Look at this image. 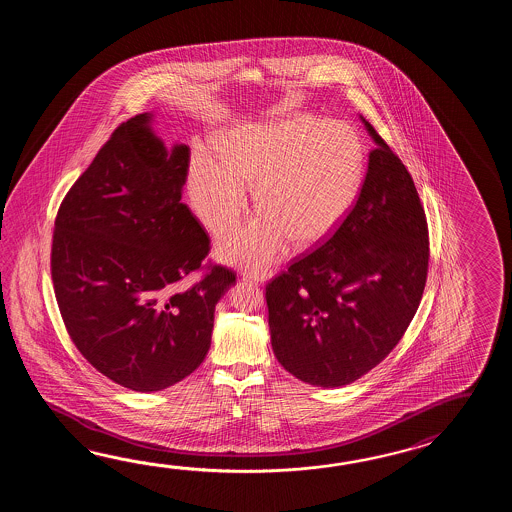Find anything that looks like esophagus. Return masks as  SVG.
Segmentation results:
<instances>
[{
  "label": "esophagus",
  "mask_w": 512,
  "mask_h": 512,
  "mask_svg": "<svg viewBox=\"0 0 512 512\" xmlns=\"http://www.w3.org/2000/svg\"><path fill=\"white\" fill-rule=\"evenodd\" d=\"M243 276L245 278H249V280H252V282L260 283V285H263L265 282H269L271 280V272L269 271H245L243 272Z\"/></svg>",
  "instance_id": "1"
}]
</instances>
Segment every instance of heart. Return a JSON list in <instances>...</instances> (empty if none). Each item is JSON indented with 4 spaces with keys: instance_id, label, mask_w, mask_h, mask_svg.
Masks as SVG:
<instances>
[{
    "instance_id": "obj_1",
    "label": "heart",
    "mask_w": 512,
    "mask_h": 512,
    "mask_svg": "<svg viewBox=\"0 0 512 512\" xmlns=\"http://www.w3.org/2000/svg\"><path fill=\"white\" fill-rule=\"evenodd\" d=\"M364 144L346 124L293 115L232 131L221 159L199 150L188 188L197 216L214 234L234 227L254 188L260 212L219 243L221 260L263 269L294 247L327 240L348 218L364 183Z\"/></svg>"
}]
</instances>
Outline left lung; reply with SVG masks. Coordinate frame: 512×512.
Masks as SVG:
<instances>
[{"label":"left lung","instance_id":"8db88e82","mask_svg":"<svg viewBox=\"0 0 512 512\" xmlns=\"http://www.w3.org/2000/svg\"><path fill=\"white\" fill-rule=\"evenodd\" d=\"M375 142L359 201L329 240L265 287L274 355L296 379L338 388L390 355L425 291L428 227L414 179Z\"/></svg>","mask_w":512,"mask_h":512}]
</instances>
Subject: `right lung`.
<instances>
[{
    "label": "right lung",
    "instance_id": "1",
    "mask_svg": "<svg viewBox=\"0 0 512 512\" xmlns=\"http://www.w3.org/2000/svg\"><path fill=\"white\" fill-rule=\"evenodd\" d=\"M190 148H166L153 113L120 124L62 201L51 274L87 362L133 392L183 381L207 357L214 311L236 274L199 271L210 240L181 203Z\"/></svg>",
    "mask_w": 512,
    "mask_h": 512
}]
</instances>
